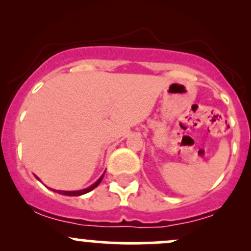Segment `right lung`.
Listing matches in <instances>:
<instances>
[{
    "instance_id": "add662e5",
    "label": "right lung",
    "mask_w": 251,
    "mask_h": 251,
    "mask_svg": "<svg viewBox=\"0 0 251 251\" xmlns=\"http://www.w3.org/2000/svg\"><path fill=\"white\" fill-rule=\"evenodd\" d=\"M103 175H105V172H103V174L101 175V177L99 178V179H98L96 183L94 184H92L91 186H88V188H86V189H82V190H76V191H61V190H53L54 192H57V194H60V195H63V196H81V195H85V194H87V192H89V191H92V190L93 189H96L98 185H99L100 184V181L102 180V178H103ZM37 178V177H36ZM37 179H39V178H37ZM40 180V179H39ZM51 190V189H50Z\"/></svg>"
}]
</instances>
